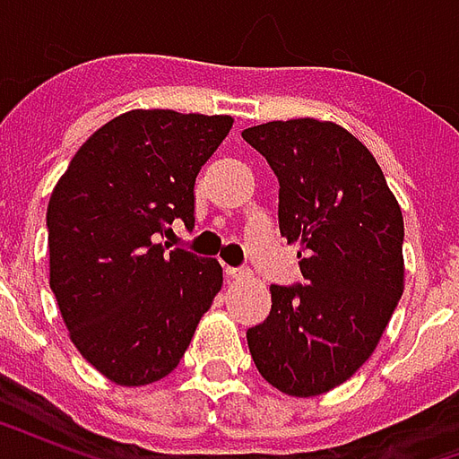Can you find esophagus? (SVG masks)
<instances>
[{
    "instance_id": "esophagus-1",
    "label": "esophagus",
    "mask_w": 459,
    "mask_h": 459,
    "mask_svg": "<svg viewBox=\"0 0 459 459\" xmlns=\"http://www.w3.org/2000/svg\"><path fill=\"white\" fill-rule=\"evenodd\" d=\"M226 275L233 280H240V278H248L250 270L248 268H226Z\"/></svg>"
}]
</instances>
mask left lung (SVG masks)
I'll use <instances>...</instances> for the list:
<instances>
[{
    "mask_svg": "<svg viewBox=\"0 0 459 459\" xmlns=\"http://www.w3.org/2000/svg\"><path fill=\"white\" fill-rule=\"evenodd\" d=\"M280 181V233L299 243L305 285H270L248 329L260 376L298 398L361 368L403 295V213L374 154L334 122L275 120L243 130Z\"/></svg>",
    "mask_w": 459,
    "mask_h": 459,
    "instance_id": "8db88e82",
    "label": "left lung"
}]
</instances>
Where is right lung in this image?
I'll use <instances>...</instances> for the list:
<instances>
[{
  "mask_svg": "<svg viewBox=\"0 0 459 459\" xmlns=\"http://www.w3.org/2000/svg\"><path fill=\"white\" fill-rule=\"evenodd\" d=\"M230 115L130 110L105 122L56 184L48 285L71 342L105 378L147 385L171 374L223 285L216 258L157 243L194 226V184Z\"/></svg>",
  "mask_w": 459,
  "mask_h": 459,
  "instance_id": "add662e5",
  "label": "right lung"
}]
</instances>
